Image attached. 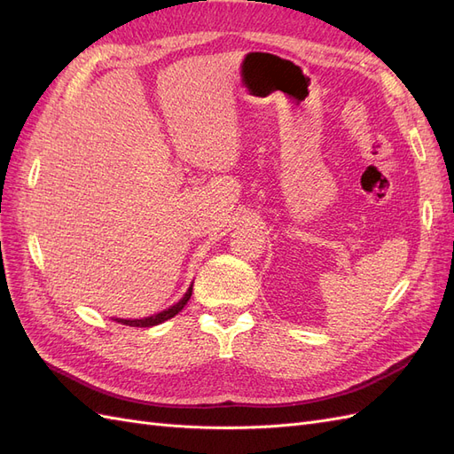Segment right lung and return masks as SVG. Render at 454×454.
Wrapping results in <instances>:
<instances>
[{
	"mask_svg": "<svg viewBox=\"0 0 454 454\" xmlns=\"http://www.w3.org/2000/svg\"><path fill=\"white\" fill-rule=\"evenodd\" d=\"M191 292H193V286H189V290L185 292V295L177 301L176 305H172L170 309L162 310L159 314H153V316H147V318H142V320H122V318H115V322L122 324V325H130V327H151V325H159L162 322H167L170 318H174V316L177 312H182V309L187 305V301L191 299Z\"/></svg>",
	"mask_w": 454,
	"mask_h": 454,
	"instance_id": "obj_1",
	"label": "right lung"
}]
</instances>
